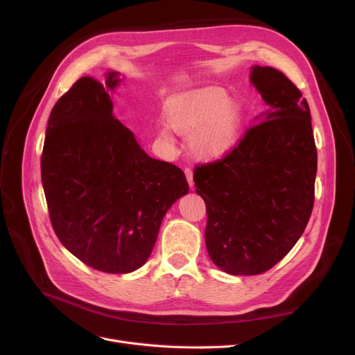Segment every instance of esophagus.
Returning a JSON list of instances; mask_svg holds the SVG:
<instances>
[{
    "label": "esophagus",
    "mask_w": 355,
    "mask_h": 355,
    "mask_svg": "<svg viewBox=\"0 0 355 355\" xmlns=\"http://www.w3.org/2000/svg\"><path fill=\"white\" fill-rule=\"evenodd\" d=\"M185 176L188 180V185L192 188L194 187V179H192V170L191 168H185Z\"/></svg>",
    "instance_id": "1"
}]
</instances>
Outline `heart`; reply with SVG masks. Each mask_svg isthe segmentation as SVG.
<instances>
[{"label": "heart", "instance_id": "1", "mask_svg": "<svg viewBox=\"0 0 355 355\" xmlns=\"http://www.w3.org/2000/svg\"><path fill=\"white\" fill-rule=\"evenodd\" d=\"M243 112L240 103L219 87H206L175 98L166 103L159 141L171 145L168 128L188 136L187 149L197 163L210 164L227 157L237 146Z\"/></svg>", "mask_w": 355, "mask_h": 355}]
</instances>
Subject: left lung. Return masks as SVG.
<instances>
[{
    "mask_svg": "<svg viewBox=\"0 0 355 355\" xmlns=\"http://www.w3.org/2000/svg\"><path fill=\"white\" fill-rule=\"evenodd\" d=\"M266 110L237 148L194 170L206 202L207 253L231 275L270 270L304 234L314 206L317 149L308 102L286 75L250 68Z\"/></svg>",
    "mask_w": 355,
    "mask_h": 355,
    "instance_id": "obj_1",
    "label": "left lung"
}]
</instances>
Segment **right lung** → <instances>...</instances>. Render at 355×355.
Here are the masks:
<instances>
[{
	"instance_id": "right-lung-1",
	"label": "right lung",
	"mask_w": 355,
	"mask_h": 355,
	"mask_svg": "<svg viewBox=\"0 0 355 355\" xmlns=\"http://www.w3.org/2000/svg\"><path fill=\"white\" fill-rule=\"evenodd\" d=\"M123 81L83 77L53 106L41 180L58 239L81 262L108 274L139 270L164 214L188 194L179 167L149 157L112 114Z\"/></svg>"
}]
</instances>
